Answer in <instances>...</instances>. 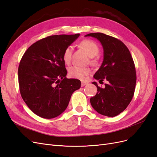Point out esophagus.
Segmentation results:
<instances>
[{"label": "esophagus", "mask_w": 157, "mask_h": 157, "mask_svg": "<svg viewBox=\"0 0 157 157\" xmlns=\"http://www.w3.org/2000/svg\"><path fill=\"white\" fill-rule=\"evenodd\" d=\"M86 84V82H81V86L82 87V86H84Z\"/></svg>", "instance_id": "34e87169"}]
</instances>
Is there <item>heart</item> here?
<instances>
[{
  "label": "heart",
  "mask_w": 157,
  "mask_h": 157,
  "mask_svg": "<svg viewBox=\"0 0 157 157\" xmlns=\"http://www.w3.org/2000/svg\"><path fill=\"white\" fill-rule=\"evenodd\" d=\"M80 46L86 51L88 55L91 58L96 56L99 52L98 45L91 40L85 39L82 40L80 42ZM72 54L73 47L71 46H67L63 53V60L66 64L70 63ZM92 62L95 63V60L94 59H92ZM68 73L71 77L83 80L90 73V70L87 67H82L77 65H73L71 66L68 69Z\"/></svg>",
  "instance_id": "heart-1"
}]
</instances>
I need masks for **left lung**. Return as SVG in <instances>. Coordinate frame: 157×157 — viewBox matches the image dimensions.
Instances as JSON below:
<instances>
[{
    "label": "left lung",
    "instance_id": "left-lung-1",
    "mask_svg": "<svg viewBox=\"0 0 157 157\" xmlns=\"http://www.w3.org/2000/svg\"><path fill=\"white\" fill-rule=\"evenodd\" d=\"M101 42L103 48V61L94 77L99 83L107 80L105 88L96 85V96L90 98V103L98 113L109 117L124 111L134 96L136 72L134 60L127 46L115 37L101 33H90Z\"/></svg>",
    "mask_w": 157,
    "mask_h": 157
}]
</instances>
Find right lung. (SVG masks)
<instances>
[{"instance_id":"add662e5","label":"right lung","mask_w":157,"mask_h":157,"mask_svg":"<svg viewBox=\"0 0 157 157\" xmlns=\"http://www.w3.org/2000/svg\"><path fill=\"white\" fill-rule=\"evenodd\" d=\"M80 34L47 36L33 44L22 56L18 81L23 101L44 118L59 116L67 107L72 94L80 88L78 79L67 78L63 60L65 49Z\"/></svg>"}]
</instances>
